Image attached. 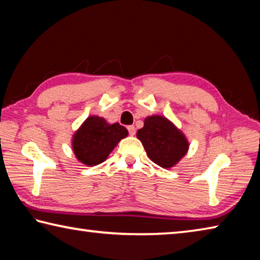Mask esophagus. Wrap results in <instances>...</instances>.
Here are the masks:
<instances>
[{
	"label": "esophagus",
	"instance_id": "34e87169",
	"mask_svg": "<svg viewBox=\"0 0 260 260\" xmlns=\"http://www.w3.org/2000/svg\"><path fill=\"white\" fill-rule=\"evenodd\" d=\"M127 131H129V135L130 136H135L136 135V127L134 125L127 126Z\"/></svg>",
	"mask_w": 260,
	"mask_h": 260
}]
</instances>
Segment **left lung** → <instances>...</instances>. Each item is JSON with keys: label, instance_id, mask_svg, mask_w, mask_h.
<instances>
[{"label": "left lung", "instance_id": "left-lung-1", "mask_svg": "<svg viewBox=\"0 0 260 260\" xmlns=\"http://www.w3.org/2000/svg\"><path fill=\"white\" fill-rule=\"evenodd\" d=\"M147 156L165 169L175 167L188 152L186 136L174 123L162 115L147 116L137 131Z\"/></svg>", "mask_w": 260, "mask_h": 260}]
</instances>
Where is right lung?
<instances>
[{"label": "right lung", "mask_w": 260, "mask_h": 260, "mask_svg": "<svg viewBox=\"0 0 260 260\" xmlns=\"http://www.w3.org/2000/svg\"><path fill=\"white\" fill-rule=\"evenodd\" d=\"M127 130L118 123H108L104 117L91 115L82 123L72 138V148L81 163L93 167L103 163Z\"/></svg>", "instance_id": "1"}]
</instances>
